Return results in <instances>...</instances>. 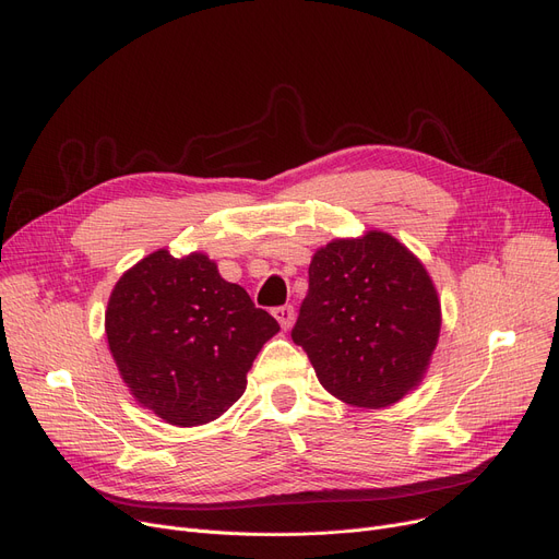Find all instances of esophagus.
<instances>
[{
    "instance_id": "obj_1",
    "label": "esophagus",
    "mask_w": 559,
    "mask_h": 559,
    "mask_svg": "<svg viewBox=\"0 0 559 559\" xmlns=\"http://www.w3.org/2000/svg\"><path fill=\"white\" fill-rule=\"evenodd\" d=\"M274 317L278 319V324L283 331H287L292 324H295V308L292 306H281V308H274Z\"/></svg>"
}]
</instances>
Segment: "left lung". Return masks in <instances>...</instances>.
Wrapping results in <instances>:
<instances>
[{"label": "left lung", "instance_id": "left-lung-1", "mask_svg": "<svg viewBox=\"0 0 559 559\" xmlns=\"http://www.w3.org/2000/svg\"><path fill=\"white\" fill-rule=\"evenodd\" d=\"M292 340L319 383L356 407H388L419 388L442 329L424 262L390 233L367 230L314 251Z\"/></svg>", "mask_w": 559, "mask_h": 559}]
</instances>
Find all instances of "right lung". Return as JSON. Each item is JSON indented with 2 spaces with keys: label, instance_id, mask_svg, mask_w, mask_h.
Masks as SVG:
<instances>
[{
  "label": "right lung",
  "instance_id": "obj_1",
  "mask_svg": "<svg viewBox=\"0 0 559 559\" xmlns=\"http://www.w3.org/2000/svg\"><path fill=\"white\" fill-rule=\"evenodd\" d=\"M110 356L133 399L163 421H215L247 390L258 350L281 326L247 289L194 251L144 255L115 283L106 308Z\"/></svg>",
  "mask_w": 559,
  "mask_h": 559
}]
</instances>
